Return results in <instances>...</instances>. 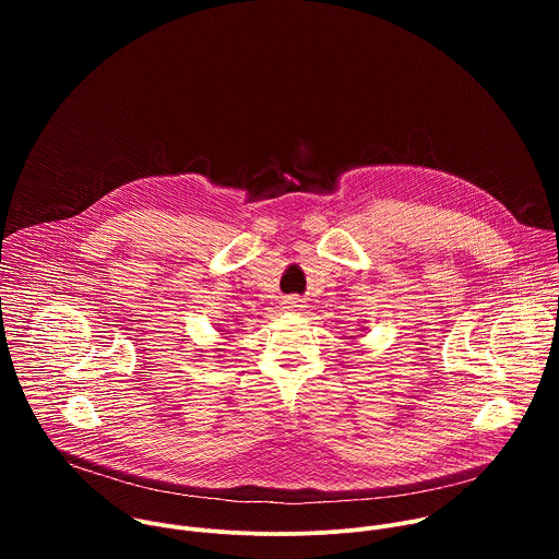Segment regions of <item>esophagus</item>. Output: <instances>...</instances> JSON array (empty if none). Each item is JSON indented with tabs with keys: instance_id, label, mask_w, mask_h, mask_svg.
<instances>
[{
	"instance_id": "esophagus-1",
	"label": "esophagus",
	"mask_w": 559,
	"mask_h": 559,
	"mask_svg": "<svg viewBox=\"0 0 559 559\" xmlns=\"http://www.w3.org/2000/svg\"><path fill=\"white\" fill-rule=\"evenodd\" d=\"M294 302H296V300H294ZM292 307H298V305H292Z\"/></svg>"
}]
</instances>
